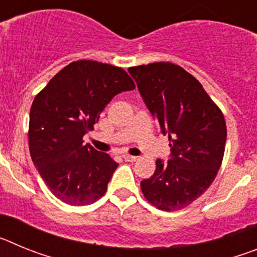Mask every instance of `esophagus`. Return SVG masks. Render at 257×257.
Segmentation results:
<instances>
[{
    "label": "esophagus",
    "mask_w": 257,
    "mask_h": 257,
    "mask_svg": "<svg viewBox=\"0 0 257 257\" xmlns=\"http://www.w3.org/2000/svg\"><path fill=\"white\" fill-rule=\"evenodd\" d=\"M123 160L127 161V162H135L138 160V157L130 156V154H123Z\"/></svg>",
    "instance_id": "1"
}]
</instances>
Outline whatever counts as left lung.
I'll use <instances>...</instances> for the list:
<instances>
[{
	"label": "left lung",
	"instance_id": "obj_1",
	"mask_svg": "<svg viewBox=\"0 0 257 257\" xmlns=\"http://www.w3.org/2000/svg\"><path fill=\"white\" fill-rule=\"evenodd\" d=\"M145 105L169 136V162L156 161V171L140 183L147 201L163 211L187 207L216 178L226 142L219 106L199 81L172 63L128 68Z\"/></svg>",
	"mask_w": 257,
	"mask_h": 257
}]
</instances>
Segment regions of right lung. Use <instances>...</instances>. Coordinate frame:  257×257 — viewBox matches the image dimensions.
Returning <instances> with one entry per match:
<instances>
[{"label": "right lung", "mask_w": 257, "mask_h": 257, "mask_svg": "<svg viewBox=\"0 0 257 257\" xmlns=\"http://www.w3.org/2000/svg\"><path fill=\"white\" fill-rule=\"evenodd\" d=\"M135 88L122 68L94 60L73 61L36 95L29 113V152L56 198L91 205L105 194L118 163L83 144L113 97Z\"/></svg>", "instance_id": "1"}]
</instances>
